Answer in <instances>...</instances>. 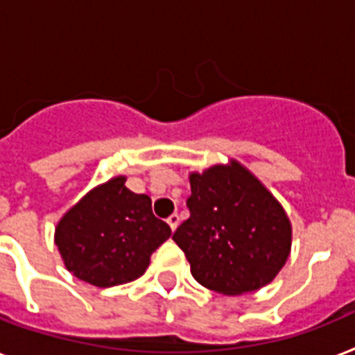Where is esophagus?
Masks as SVG:
<instances>
[{
  "label": "esophagus",
  "mask_w": 355,
  "mask_h": 355,
  "mask_svg": "<svg viewBox=\"0 0 355 355\" xmlns=\"http://www.w3.org/2000/svg\"><path fill=\"white\" fill-rule=\"evenodd\" d=\"M178 223H180V217H178V213H173V215H169V217H168V224H169V227H171L173 232L177 230Z\"/></svg>",
  "instance_id": "obj_1"
}]
</instances>
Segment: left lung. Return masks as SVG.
I'll use <instances>...</instances> for the list:
<instances>
[{
    "mask_svg": "<svg viewBox=\"0 0 355 355\" xmlns=\"http://www.w3.org/2000/svg\"><path fill=\"white\" fill-rule=\"evenodd\" d=\"M189 184V218L173 241L186 253L193 277L224 295L272 282L292 248V226L272 193L237 160L191 173Z\"/></svg>",
    "mask_w": 355,
    "mask_h": 355,
    "instance_id": "left-lung-1",
    "label": "left lung"
}]
</instances>
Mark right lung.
Segmentation results:
<instances>
[{"mask_svg": "<svg viewBox=\"0 0 355 355\" xmlns=\"http://www.w3.org/2000/svg\"><path fill=\"white\" fill-rule=\"evenodd\" d=\"M169 237L171 227L153 215L151 198L128 189L125 177H114L63 215L54 243L74 277L109 288L140 277Z\"/></svg>", "mask_w": 355, "mask_h": 355, "instance_id": "obj_1", "label": "right lung"}]
</instances>
